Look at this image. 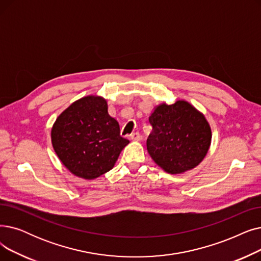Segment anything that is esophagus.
Instances as JSON below:
<instances>
[{"label":"esophagus","mask_w":261,"mask_h":261,"mask_svg":"<svg viewBox=\"0 0 261 261\" xmlns=\"http://www.w3.org/2000/svg\"><path fill=\"white\" fill-rule=\"evenodd\" d=\"M140 138H141V137H140V134H139L138 132L133 133V134L130 135V139L134 140V141H139Z\"/></svg>","instance_id":"34e87169"}]
</instances>
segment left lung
<instances>
[{
	"mask_svg": "<svg viewBox=\"0 0 261 261\" xmlns=\"http://www.w3.org/2000/svg\"><path fill=\"white\" fill-rule=\"evenodd\" d=\"M148 122L153 129L146 140L147 152L170 174L195 168L206 156L212 129L204 115L188 102L161 104Z\"/></svg>",
	"mask_w": 261,
	"mask_h": 261,
	"instance_id": "1",
	"label": "left lung"
}]
</instances>
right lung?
<instances>
[{"label": "right lung", "instance_id": "obj_1", "mask_svg": "<svg viewBox=\"0 0 261 261\" xmlns=\"http://www.w3.org/2000/svg\"><path fill=\"white\" fill-rule=\"evenodd\" d=\"M107 109L105 98L89 95L71 104L56 119L51 133L54 151L74 175L85 179L101 176L114 168L129 143Z\"/></svg>", "mask_w": 261, "mask_h": 261}]
</instances>
